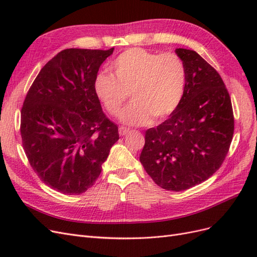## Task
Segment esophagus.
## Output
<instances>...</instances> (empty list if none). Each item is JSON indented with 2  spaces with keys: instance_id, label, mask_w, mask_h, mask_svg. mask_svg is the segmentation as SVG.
<instances>
[{
  "instance_id": "esophagus-1",
  "label": "esophagus",
  "mask_w": 257,
  "mask_h": 257,
  "mask_svg": "<svg viewBox=\"0 0 257 257\" xmlns=\"http://www.w3.org/2000/svg\"><path fill=\"white\" fill-rule=\"evenodd\" d=\"M128 132H130L128 128H125V127H123V126L119 127V135L120 136H125L128 133Z\"/></svg>"
}]
</instances>
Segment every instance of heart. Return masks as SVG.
<instances>
[{
  "mask_svg": "<svg viewBox=\"0 0 257 257\" xmlns=\"http://www.w3.org/2000/svg\"><path fill=\"white\" fill-rule=\"evenodd\" d=\"M112 75L98 74L94 93L106 110L118 115L123 104L133 98L121 112L120 121L138 126L166 119L180 105L186 81L183 61L176 53L158 54L143 48H131L111 63Z\"/></svg>",
  "mask_w": 257,
  "mask_h": 257,
  "instance_id": "heart-1",
  "label": "heart"
}]
</instances>
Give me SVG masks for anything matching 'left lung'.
<instances>
[{
  "label": "left lung",
  "mask_w": 257,
  "mask_h": 257,
  "mask_svg": "<svg viewBox=\"0 0 257 257\" xmlns=\"http://www.w3.org/2000/svg\"><path fill=\"white\" fill-rule=\"evenodd\" d=\"M186 81L180 105L146 131L141 163L162 189L180 192L200 184L222 165L234 135L228 91L215 69L190 49L177 48Z\"/></svg>",
  "instance_id": "left-lung-1"
}]
</instances>
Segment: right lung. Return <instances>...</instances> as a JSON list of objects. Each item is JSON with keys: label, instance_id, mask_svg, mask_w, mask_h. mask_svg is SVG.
Segmentation results:
<instances>
[{"label": "right lung", "instance_id": "1", "mask_svg": "<svg viewBox=\"0 0 257 257\" xmlns=\"http://www.w3.org/2000/svg\"><path fill=\"white\" fill-rule=\"evenodd\" d=\"M109 50L59 52L37 75L21 109L25 152L51 189L78 195L95 183L118 126L107 118L93 83Z\"/></svg>", "mask_w": 257, "mask_h": 257}]
</instances>
